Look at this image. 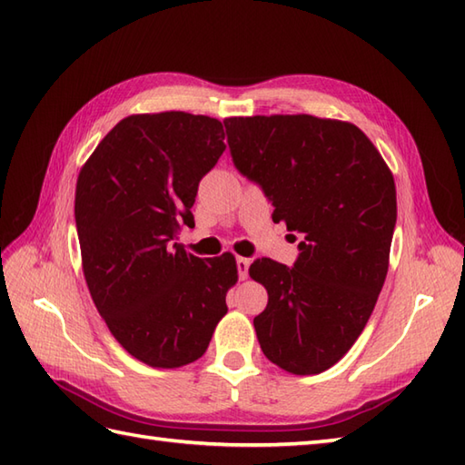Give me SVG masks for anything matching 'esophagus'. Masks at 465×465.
<instances>
[{
	"instance_id": "esophagus-1",
	"label": "esophagus",
	"mask_w": 465,
	"mask_h": 465,
	"mask_svg": "<svg viewBox=\"0 0 465 465\" xmlns=\"http://www.w3.org/2000/svg\"><path fill=\"white\" fill-rule=\"evenodd\" d=\"M235 263H238L240 280H248V270H250L252 260H248V258H238V260H235Z\"/></svg>"
}]
</instances>
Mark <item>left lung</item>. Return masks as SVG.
<instances>
[{
  "mask_svg": "<svg viewBox=\"0 0 465 465\" xmlns=\"http://www.w3.org/2000/svg\"><path fill=\"white\" fill-rule=\"evenodd\" d=\"M233 163L262 185L273 222L303 235L288 268L250 265L268 290L253 320L272 363L293 375L330 370L360 338L390 268L396 183L358 125L308 114L227 117Z\"/></svg>",
  "mask_w": 465,
  "mask_h": 465,
  "instance_id": "1",
  "label": "left lung"
}]
</instances>
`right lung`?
<instances>
[{
	"label": "right lung",
	"mask_w": 465,
	"mask_h": 465,
	"mask_svg": "<svg viewBox=\"0 0 465 465\" xmlns=\"http://www.w3.org/2000/svg\"><path fill=\"white\" fill-rule=\"evenodd\" d=\"M223 125L185 112L127 115L97 143L75 185L87 290L122 348L152 368L200 360L238 283L233 253L175 243L202 177L225 152Z\"/></svg>",
	"instance_id": "right-lung-1"
}]
</instances>
